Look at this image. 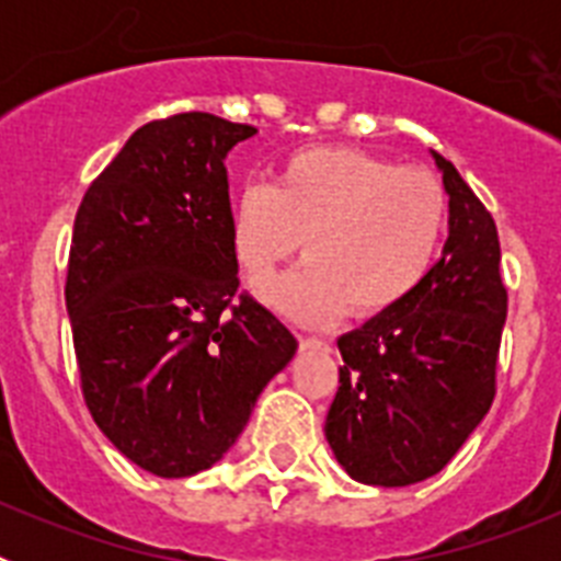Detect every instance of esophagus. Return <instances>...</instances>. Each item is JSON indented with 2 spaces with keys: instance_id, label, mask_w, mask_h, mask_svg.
<instances>
[{
  "instance_id": "esophagus-1",
  "label": "esophagus",
  "mask_w": 561,
  "mask_h": 561,
  "mask_svg": "<svg viewBox=\"0 0 561 561\" xmlns=\"http://www.w3.org/2000/svg\"><path fill=\"white\" fill-rule=\"evenodd\" d=\"M300 351H331V342L314 340V336H300Z\"/></svg>"
}]
</instances>
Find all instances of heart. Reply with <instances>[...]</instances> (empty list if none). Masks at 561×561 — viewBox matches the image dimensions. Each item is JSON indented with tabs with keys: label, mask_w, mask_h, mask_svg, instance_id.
Returning <instances> with one entry per match:
<instances>
[{
	"label": "heart",
	"mask_w": 561,
	"mask_h": 561,
	"mask_svg": "<svg viewBox=\"0 0 561 561\" xmlns=\"http://www.w3.org/2000/svg\"><path fill=\"white\" fill-rule=\"evenodd\" d=\"M447 225V191L424 168H399L351 146L289 153L270 185L230 205V247L250 284H264L304 238L306 264L266 286L272 309L331 323L354 309L385 314L427 275Z\"/></svg>",
	"instance_id": "1"
}]
</instances>
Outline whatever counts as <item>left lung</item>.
I'll list each match as a JSON object with an SVG mask.
<instances>
[{
  "instance_id": "1",
  "label": "left lung",
  "mask_w": 561,
  "mask_h": 561,
  "mask_svg": "<svg viewBox=\"0 0 561 561\" xmlns=\"http://www.w3.org/2000/svg\"><path fill=\"white\" fill-rule=\"evenodd\" d=\"M449 196V238L399 306L336 340L340 388L325 438L359 483L410 485L438 474L494 401L508 295L492 213L433 151Z\"/></svg>"
}]
</instances>
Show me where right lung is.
Returning <instances> with one entry per match:
<instances>
[{"instance_id":"1","label":"right lung","mask_w":561,"mask_h":561,"mask_svg":"<svg viewBox=\"0 0 561 561\" xmlns=\"http://www.w3.org/2000/svg\"><path fill=\"white\" fill-rule=\"evenodd\" d=\"M255 131L207 112L146 123L78 207L64 297L83 399L157 478L221 460L297 351L272 311L236 304L225 160Z\"/></svg>"}]
</instances>
